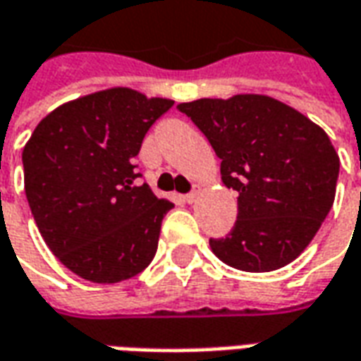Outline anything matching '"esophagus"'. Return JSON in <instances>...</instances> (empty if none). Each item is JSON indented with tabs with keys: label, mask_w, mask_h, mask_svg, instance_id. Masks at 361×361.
Here are the masks:
<instances>
[{
	"label": "esophagus",
	"mask_w": 361,
	"mask_h": 361,
	"mask_svg": "<svg viewBox=\"0 0 361 361\" xmlns=\"http://www.w3.org/2000/svg\"><path fill=\"white\" fill-rule=\"evenodd\" d=\"M199 191H201V188H199V185H193L191 193H188V195H185V201H188V203H195L197 197H199Z\"/></svg>",
	"instance_id": "esophagus-1"
}]
</instances>
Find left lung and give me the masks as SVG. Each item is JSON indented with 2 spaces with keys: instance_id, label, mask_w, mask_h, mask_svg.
Returning a JSON list of instances; mask_svg holds the SVG:
<instances>
[{
  "instance_id": "1",
  "label": "left lung",
  "mask_w": 361,
  "mask_h": 361,
  "mask_svg": "<svg viewBox=\"0 0 361 361\" xmlns=\"http://www.w3.org/2000/svg\"><path fill=\"white\" fill-rule=\"evenodd\" d=\"M220 158L226 188L238 191V220L211 238L226 265L269 272L292 263L334 203L341 160L329 135L288 104L265 94L178 104Z\"/></svg>"
}]
</instances>
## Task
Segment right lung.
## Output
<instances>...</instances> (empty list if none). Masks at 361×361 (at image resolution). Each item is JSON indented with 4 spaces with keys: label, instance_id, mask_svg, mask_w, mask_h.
<instances>
[{
    "label": "right lung",
    "instance_id": "1",
    "mask_svg": "<svg viewBox=\"0 0 361 361\" xmlns=\"http://www.w3.org/2000/svg\"><path fill=\"white\" fill-rule=\"evenodd\" d=\"M173 100L133 89L61 104L23 150L25 193L44 242L81 279L114 284L150 265L173 204L137 185L133 158Z\"/></svg>",
    "mask_w": 361,
    "mask_h": 361
}]
</instances>
